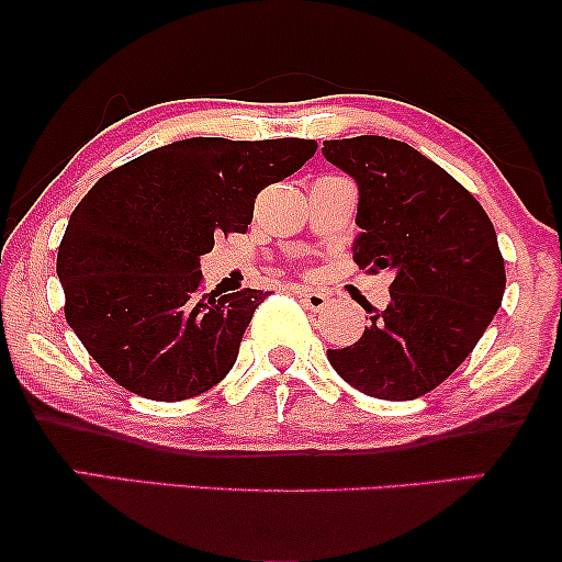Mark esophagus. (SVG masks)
<instances>
[{"label":"esophagus","instance_id":"esophagus-1","mask_svg":"<svg viewBox=\"0 0 562 562\" xmlns=\"http://www.w3.org/2000/svg\"><path fill=\"white\" fill-rule=\"evenodd\" d=\"M296 294L304 302L306 310H312V312L325 310L327 302H329L327 294H322V291H314V289H296Z\"/></svg>","mask_w":562,"mask_h":562}]
</instances>
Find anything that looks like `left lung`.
<instances>
[{
  "label": "left lung",
  "instance_id": "1",
  "mask_svg": "<svg viewBox=\"0 0 562 562\" xmlns=\"http://www.w3.org/2000/svg\"><path fill=\"white\" fill-rule=\"evenodd\" d=\"M358 187L352 258L386 271L391 299L329 366L368 396L406 402L440 386L502 306L506 273L488 214L452 176L402 140H325Z\"/></svg>",
  "mask_w": 562,
  "mask_h": 562
}]
</instances>
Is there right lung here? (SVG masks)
Returning <instances> with one entry per match:
<instances>
[{
    "mask_svg": "<svg viewBox=\"0 0 562 562\" xmlns=\"http://www.w3.org/2000/svg\"><path fill=\"white\" fill-rule=\"evenodd\" d=\"M317 143L189 137L102 176L68 220L56 273L66 322L122 389L153 402L204 394L235 366L268 291L202 294L214 235L245 233L258 191Z\"/></svg>",
    "mask_w": 562,
    "mask_h": 562,
    "instance_id": "obj_1",
    "label": "right lung"
}]
</instances>
